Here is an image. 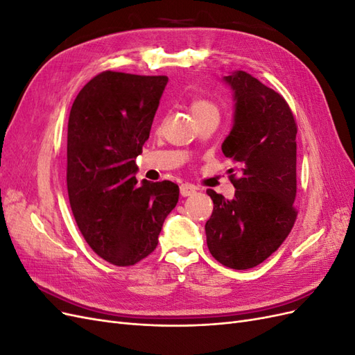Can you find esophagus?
<instances>
[{"instance_id": "obj_1", "label": "esophagus", "mask_w": 355, "mask_h": 355, "mask_svg": "<svg viewBox=\"0 0 355 355\" xmlns=\"http://www.w3.org/2000/svg\"><path fill=\"white\" fill-rule=\"evenodd\" d=\"M197 191V187L191 185V184H182L180 185V196L182 197H189L194 194V192Z\"/></svg>"}]
</instances>
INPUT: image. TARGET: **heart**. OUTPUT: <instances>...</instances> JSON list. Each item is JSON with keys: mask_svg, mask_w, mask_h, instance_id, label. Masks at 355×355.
<instances>
[{"mask_svg": "<svg viewBox=\"0 0 355 355\" xmlns=\"http://www.w3.org/2000/svg\"><path fill=\"white\" fill-rule=\"evenodd\" d=\"M191 114L196 120V118L206 116V115H219V110H218V106L211 103L210 101L196 99L191 103Z\"/></svg>", "mask_w": 355, "mask_h": 355, "instance_id": "1", "label": "heart"}]
</instances>
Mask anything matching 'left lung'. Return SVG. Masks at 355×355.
<instances>
[{
	"instance_id": "left-lung-1",
	"label": "left lung",
	"mask_w": 355,
	"mask_h": 355,
	"mask_svg": "<svg viewBox=\"0 0 355 355\" xmlns=\"http://www.w3.org/2000/svg\"><path fill=\"white\" fill-rule=\"evenodd\" d=\"M223 83L232 90L234 123L222 144L240 178L231 176L232 200L207 189L213 213L206 222L211 256L232 270L270 257L296 220V123L282 94L244 71Z\"/></svg>"
}]
</instances>
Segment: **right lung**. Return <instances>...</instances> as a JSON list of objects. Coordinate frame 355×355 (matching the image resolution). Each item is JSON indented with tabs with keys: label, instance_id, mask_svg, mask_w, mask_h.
Wrapping results in <instances>:
<instances>
[{
	"label": "right lung",
	"instance_id": "add662e5",
	"mask_svg": "<svg viewBox=\"0 0 355 355\" xmlns=\"http://www.w3.org/2000/svg\"><path fill=\"white\" fill-rule=\"evenodd\" d=\"M167 83L164 75L105 71L84 85L69 112L71 210L93 252L116 266L154 252L179 200L173 182L144 179L139 185L135 176Z\"/></svg>",
	"mask_w": 355,
	"mask_h": 355
}]
</instances>
